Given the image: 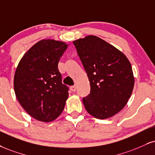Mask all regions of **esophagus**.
I'll list each match as a JSON object with an SVG mask.
<instances>
[{
  "label": "esophagus",
  "instance_id": "obj_1",
  "mask_svg": "<svg viewBox=\"0 0 155 155\" xmlns=\"http://www.w3.org/2000/svg\"><path fill=\"white\" fill-rule=\"evenodd\" d=\"M71 90H72V92H76V85L71 86Z\"/></svg>",
  "mask_w": 155,
  "mask_h": 155
}]
</instances>
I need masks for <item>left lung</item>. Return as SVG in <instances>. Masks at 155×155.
Here are the masks:
<instances>
[{
  "instance_id": "left-lung-1",
  "label": "left lung",
  "mask_w": 155,
  "mask_h": 155,
  "mask_svg": "<svg viewBox=\"0 0 155 155\" xmlns=\"http://www.w3.org/2000/svg\"><path fill=\"white\" fill-rule=\"evenodd\" d=\"M90 83L84 105L90 115L106 119L127 104L134 86L132 67L122 52L100 37L89 35L74 41Z\"/></svg>"
}]
</instances>
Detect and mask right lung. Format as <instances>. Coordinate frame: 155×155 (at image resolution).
Here are the masks:
<instances>
[{"label": "right lung", "mask_w": 155, "mask_h": 155, "mask_svg": "<svg viewBox=\"0 0 155 155\" xmlns=\"http://www.w3.org/2000/svg\"><path fill=\"white\" fill-rule=\"evenodd\" d=\"M68 48L64 42L42 40L24 55L16 69L14 92L32 118L51 122L61 114L68 97L58 65Z\"/></svg>", "instance_id": "add662e5"}]
</instances>
